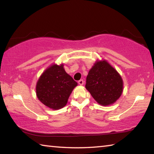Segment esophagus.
I'll list each match as a JSON object with an SVG mask.
<instances>
[{"mask_svg":"<svg viewBox=\"0 0 154 154\" xmlns=\"http://www.w3.org/2000/svg\"><path fill=\"white\" fill-rule=\"evenodd\" d=\"M78 83H79L80 85H83V83H84V82H83V79H81L79 81V82H78Z\"/></svg>","mask_w":154,"mask_h":154,"instance_id":"1","label":"esophagus"}]
</instances>
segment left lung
<instances>
[{
    "mask_svg": "<svg viewBox=\"0 0 154 154\" xmlns=\"http://www.w3.org/2000/svg\"><path fill=\"white\" fill-rule=\"evenodd\" d=\"M121 75L105 60H97L90 70L85 88L99 105L109 106L115 103L123 92Z\"/></svg>",
    "mask_w": 154,
    "mask_h": 154,
    "instance_id": "1",
    "label": "left lung"
}]
</instances>
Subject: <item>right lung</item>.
I'll use <instances>...</instances> for the list:
<instances>
[{"instance_id":"1","label":"right lung","mask_w":154,"mask_h":154,"mask_svg":"<svg viewBox=\"0 0 154 154\" xmlns=\"http://www.w3.org/2000/svg\"><path fill=\"white\" fill-rule=\"evenodd\" d=\"M77 83L66 73L64 64H51L36 85V94L44 105L53 110L63 108Z\"/></svg>"}]
</instances>
